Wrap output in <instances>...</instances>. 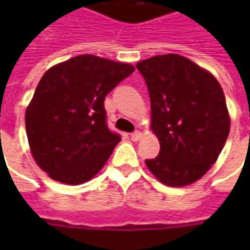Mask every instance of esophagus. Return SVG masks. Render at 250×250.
Instances as JSON below:
<instances>
[{
    "instance_id": "obj_1",
    "label": "esophagus",
    "mask_w": 250,
    "mask_h": 250,
    "mask_svg": "<svg viewBox=\"0 0 250 250\" xmlns=\"http://www.w3.org/2000/svg\"><path fill=\"white\" fill-rule=\"evenodd\" d=\"M140 138H142V133H140L139 130H135V132H133V133L130 135V139L133 140V142H138Z\"/></svg>"
}]
</instances>
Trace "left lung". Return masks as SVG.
<instances>
[{
  "label": "left lung",
  "instance_id": "left-lung-1",
  "mask_svg": "<svg viewBox=\"0 0 250 250\" xmlns=\"http://www.w3.org/2000/svg\"><path fill=\"white\" fill-rule=\"evenodd\" d=\"M150 96L151 129L160 140L146 166L160 182L185 187L214 164L229 133L224 91L210 72L182 55L136 63Z\"/></svg>",
  "mask_w": 250,
  "mask_h": 250
}]
</instances>
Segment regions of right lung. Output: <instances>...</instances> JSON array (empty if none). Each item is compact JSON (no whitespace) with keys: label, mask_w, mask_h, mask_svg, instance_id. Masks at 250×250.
I'll list each match as a JSON object with an SVG mask.
<instances>
[{"label":"right lung","mask_w":250,"mask_h":250,"mask_svg":"<svg viewBox=\"0 0 250 250\" xmlns=\"http://www.w3.org/2000/svg\"><path fill=\"white\" fill-rule=\"evenodd\" d=\"M135 68L96 55H78L44 73L26 114L36 163L50 177L79 185L107 163L121 136L107 125L105 96Z\"/></svg>","instance_id":"obj_1"}]
</instances>
